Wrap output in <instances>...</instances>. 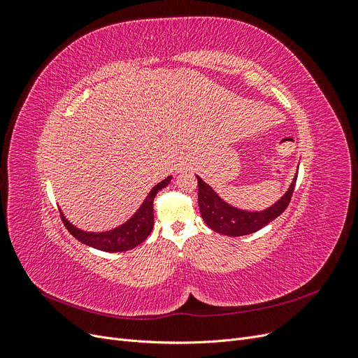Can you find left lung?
<instances>
[{
  "instance_id": "obj_1",
  "label": "left lung",
  "mask_w": 358,
  "mask_h": 358,
  "mask_svg": "<svg viewBox=\"0 0 358 358\" xmlns=\"http://www.w3.org/2000/svg\"><path fill=\"white\" fill-rule=\"evenodd\" d=\"M296 180L297 176L292 179L288 191L280 197V200L270 206V208L259 212H248L233 208L229 203H225L208 183L203 182V179L197 176L199 208L201 218L213 231L225 236L237 237L255 233L262 230L268 222L276 220L288 208L292 192H294Z\"/></svg>"
}]
</instances>
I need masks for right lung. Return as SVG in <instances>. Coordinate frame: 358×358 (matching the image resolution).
Masks as SVG:
<instances>
[{
  "label": "right lung",
  "instance_id": "1",
  "mask_svg": "<svg viewBox=\"0 0 358 358\" xmlns=\"http://www.w3.org/2000/svg\"><path fill=\"white\" fill-rule=\"evenodd\" d=\"M171 180V176L166 178L158 185H155L148 197L142 203V206L137 209V212L122 225L116 227L113 230L103 231V233H90L83 231L78 227H74L69 220H66L64 213H61V218L64 225L67 227L70 234H73L79 242L92 246L95 249H100V251L106 252H122L128 251V249H133L138 246L146 237L150 234L154 229V199L158 194L159 189L166 188ZM61 212V210H59Z\"/></svg>",
  "mask_w": 358,
  "mask_h": 358
}]
</instances>
